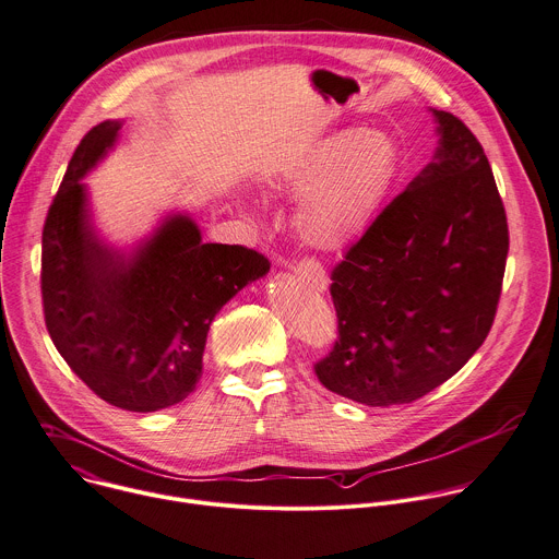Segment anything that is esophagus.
<instances>
[{"mask_svg": "<svg viewBox=\"0 0 559 559\" xmlns=\"http://www.w3.org/2000/svg\"><path fill=\"white\" fill-rule=\"evenodd\" d=\"M294 272L300 274L307 283H311L316 289H324L326 287V276H324V270L318 261L313 259H300V261H294Z\"/></svg>", "mask_w": 559, "mask_h": 559, "instance_id": "esophagus-1", "label": "esophagus"}]
</instances>
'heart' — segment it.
I'll return each mask as SVG.
<instances>
[{"instance_id": "b5f03b06", "label": "heart", "mask_w": 559, "mask_h": 559, "mask_svg": "<svg viewBox=\"0 0 559 559\" xmlns=\"http://www.w3.org/2000/svg\"><path fill=\"white\" fill-rule=\"evenodd\" d=\"M400 168V146L386 131L346 129L313 142L281 168L276 181L292 193L307 191L296 215L302 239L320 250H342L376 222Z\"/></svg>"}]
</instances>
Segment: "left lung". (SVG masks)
I'll return each mask as SVG.
<instances>
[{"label": "left lung", "instance_id": "1", "mask_svg": "<svg viewBox=\"0 0 559 559\" xmlns=\"http://www.w3.org/2000/svg\"><path fill=\"white\" fill-rule=\"evenodd\" d=\"M432 162L331 272L337 340L313 370L364 406L411 404L465 366L500 300L509 228L487 155L432 109Z\"/></svg>", "mask_w": 559, "mask_h": 559}]
</instances>
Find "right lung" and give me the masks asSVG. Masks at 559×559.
<instances>
[{
  "instance_id": "obj_1",
  "label": "right lung",
  "mask_w": 559,
  "mask_h": 559,
  "mask_svg": "<svg viewBox=\"0 0 559 559\" xmlns=\"http://www.w3.org/2000/svg\"><path fill=\"white\" fill-rule=\"evenodd\" d=\"M118 131V120L96 124L68 164L44 224L41 298L48 333L79 380L116 408L153 413L195 391L211 322L270 261L204 243L186 215L168 217L131 254L98 241L79 179Z\"/></svg>"
}]
</instances>
